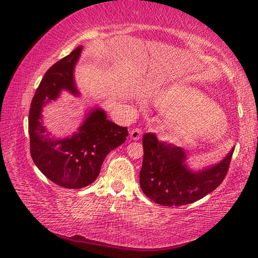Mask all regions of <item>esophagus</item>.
I'll use <instances>...</instances> for the list:
<instances>
[{
	"label": "esophagus",
	"mask_w": 258,
	"mask_h": 258,
	"mask_svg": "<svg viewBox=\"0 0 258 258\" xmlns=\"http://www.w3.org/2000/svg\"><path fill=\"white\" fill-rule=\"evenodd\" d=\"M141 135H142V131L140 128H133L130 132V137H131V139L134 140V141H137V140L141 138Z\"/></svg>",
	"instance_id": "esophagus-1"
}]
</instances>
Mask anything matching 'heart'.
Listing matches in <instances>:
<instances>
[{
	"instance_id": "1",
	"label": "heart",
	"mask_w": 258,
	"mask_h": 258,
	"mask_svg": "<svg viewBox=\"0 0 258 258\" xmlns=\"http://www.w3.org/2000/svg\"><path fill=\"white\" fill-rule=\"evenodd\" d=\"M157 106L173 120L174 132L183 141L218 139L228 128L223 110L197 87L181 83L166 86L157 97Z\"/></svg>"
}]
</instances>
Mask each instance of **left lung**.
<instances>
[{"instance_id":"8db88e82","label":"left lung","mask_w":258,"mask_h":258,"mask_svg":"<svg viewBox=\"0 0 258 258\" xmlns=\"http://www.w3.org/2000/svg\"><path fill=\"white\" fill-rule=\"evenodd\" d=\"M143 161L140 186L148 198L163 206H182L204 198L223 182L233 148L217 164L194 171L183 148L160 142L156 135H143Z\"/></svg>"}]
</instances>
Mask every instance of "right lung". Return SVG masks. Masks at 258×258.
<instances>
[{
	"mask_svg": "<svg viewBox=\"0 0 258 258\" xmlns=\"http://www.w3.org/2000/svg\"><path fill=\"white\" fill-rule=\"evenodd\" d=\"M82 50L83 46H77L45 73L30 103L28 118L30 155L35 165L49 180L67 189H81L93 183L107 155L123 145L128 135L127 128L108 120L106 111L100 108L86 112L72 137L56 139L43 125V107L55 101L62 91L80 97L74 72Z\"/></svg>",
	"mask_w": 258,
	"mask_h": 258,
	"instance_id": "right-lung-1",
	"label": "right lung"
}]
</instances>
